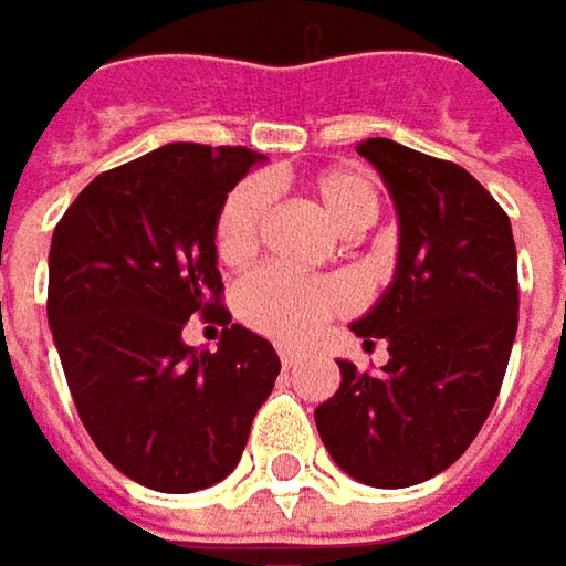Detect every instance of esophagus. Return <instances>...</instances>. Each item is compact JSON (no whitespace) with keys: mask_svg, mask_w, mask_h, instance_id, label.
<instances>
[{"mask_svg":"<svg viewBox=\"0 0 566 566\" xmlns=\"http://www.w3.org/2000/svg\"><path fill=\"white\" fill-rule=\"evenodd\" d=\"M303 360V350H296V347H280V364L283 367H296Z\"/></svg>","mask_w":566,"mask_h":566,"instance_id":"esophagus-1","label":"esophagus"}]
</instances>
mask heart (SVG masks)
<instances>
[{"label": "heart", "instance_id": "obj_1", "mask_svg": "<svg viewBox=\"0 0 566 566\" xmlns=\"http://www.w3.org/2000/svg\"><path fill=\"white\" fill-rule=\"evenodd\" d=\"M308 192L335 231L357 234L377 219L374 180L357 167H332L308 180ZM270 189L263 182H241L224 199L216 222V254L228 266L251 261L261 248ZM350 303L347 290L332 280H303L283 270H261L238 286V315L261 335L300 342L332 312Z\"/></svg>", "mask_w": 566, "mask_h": 566}]
</instances>
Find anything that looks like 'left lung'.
<instances>
[{"label": "left lung", "instance_id": "left-lung-1", "mask_svg": "<svg viewBox=\"0 0 566 566\" xmlns=\"http://www.w3.org/2000/svg\"><path fill=\"white\" fill-rule=\"evenodd\" d=\"M396 206V273L350 322L386 342L380 374L338 360L342 386L315 409L318 434L347 476L402 490L454 464L483 428L518 325V263L509 216L451 160L367 138L357 144Z\"/></svg>", "mask_w": 566, "mask_h": 566}]
</instances>
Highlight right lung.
Segmentation results:
<instances>
[{"mask_svg":"<svg viewBox=\"0 0 566 566\" xmlns=\"http://www.w3.org/2000/svg\"><path fill=\"white\" fill-rule=\"evenodd\" d=\"M248 147L164 144L90 182L48 258V325L76 412L105 461L157 493L224 480L280 374L273 344L228 325L216 222L261 164ZM219 352L181 342L189 314Z\"/></svg>","mask_w":566,"mask_h":566,"instance_id":"1","label":"right lung"}]
</instances>
